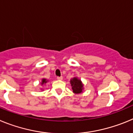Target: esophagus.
Masks as SVG:
<instances>
[{
    "mask_svg": "<svg viewBox=\"0 0 133 133\" xmlns=\"http://www.w3.org/2000/svg\"><path fill=\"white\" fill-rule=\"evenodd\" d=\"M57 80H59V81H62L63 80V77H57Z\"/></svg>",
    "mask_w": 133,
    "mask_h": 133,
    "instance_id": "esophagus-1",
    "label": "esophagus"
}]
</instances>
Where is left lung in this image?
<instances>
[{"label": "left lung", "instance_id": "obj_1", "mask_svg": "<svg viewBox=\"0 0 133 133\" xmlns=\"http://www.w3.org/2000/svg\"><path fill=\"white\" fill-rule=\"evenodd\" d=\"M70 86L72 87V92L76 95H78L83 92L84 84L80 78L77 77H75L70 80Z\"/></svg>", "mask_w": 133, "mask_h": 133}]
</instances>
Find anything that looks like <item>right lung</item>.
<instances>
[{
  "mask_svg": "<svg viewBox=\"0 0 133 133\" xmlns=\"http://www.w3.org/2000/svg\"><path fill=\"white\" fill-rule=\"evenodd\" d=\"M49 81V80H47L46 78H42V81H41V82L40 83V84H41V85L43 86V85H44V84H46V83H47ZM41 90H44V89H42V88H41Z\"/></svg>",
  "mask_w": 133,
  "mask_h": 133,
  "instance_id": "right-lung-1",
  "label": "right lung"
}]
</instances>
